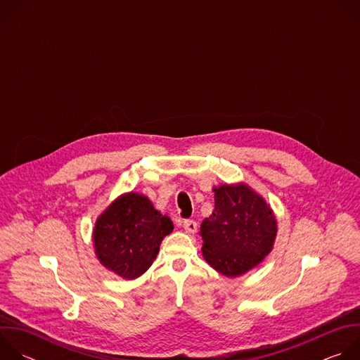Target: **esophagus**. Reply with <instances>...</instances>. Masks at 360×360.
Returning <instances> with one entry per match:
<instances>
[{"instance_id": "obj_1", "label": "esophagus", "mask_w": 360, "mask_h": 360, "mask_svg": "<svg viewBox=\"0 0 360 360\" xmlns=\"http://www.w3.org/2000/svg\"><path fill=\"white\" fill-rule=\"evenodd\" d=\"M182 226H184L185 232H186V233H189V235L195 233V232H196V229H198V225H196V222H195V221H191V219H188V221H184Z\"/></svg>"}]
</instances>
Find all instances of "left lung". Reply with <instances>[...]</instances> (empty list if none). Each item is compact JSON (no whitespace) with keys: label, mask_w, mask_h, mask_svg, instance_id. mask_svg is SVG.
Instances as JSON below:
<instances>
[{"label":"left lung","mask_w":360,"mask_h":360,"mask_svg":"<svg viewBox=\"0 0 360 360\" xmlns=\"http://www.w3.org/2000/svg\"><path fill=\"white\" fill-rule=\"evenodd\" d=\"M215 210L200 224L203 259L228 278L258 266L272 252L278 221L265 198L245 182L212 188Z\"/></svg>","instance_id":"8db88e82"}]
</instances>
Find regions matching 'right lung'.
Returning a JSON list of instances; mask_svg holds the SVG:
<instances>
[{"instance_id": "right-lung-1", "label": "right lung", "mask_w": 360, "mask_h": 360, "mask_svg": "<svg viewBox=\"0 0 360 360\" xmlns=\"http://www.w3.org/2000/svg\"><path fill=\"white\" fill-rule=\"evenodd\" d=\"M174 231L168 215L139 192H125L99 214L92 229L99 264L122 279H136L155 261L161 242Z\"/></svg>"}]
</instances>
